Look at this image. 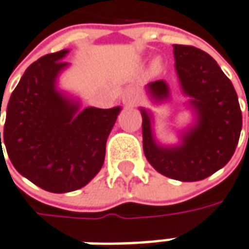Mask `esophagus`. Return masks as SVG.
I'll return each mask as SVG.
<instances>
[{"instance_id": "1", "label": "esophagus", "mask_w": 249, "mask_h": 249, "mask_svg": "<svg viewBox=\"0 0 249 249\" xmlns=\"http://www.w3.org/2000/svg\"><path fill=\"white\" fill-rule=\"evenodd\" d=\"M138 100V91L135 89H132V87L126 89L124 91V94H123V103H124L125 106H134Z\"/></svg>"}]
</instances>
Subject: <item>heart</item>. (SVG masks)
<instances>
[{"instance_id":"obj_1","label":"heart","mask_w":249,"mask_h":249,"mask_svg":"<svg viewBox=\"0 0 249 249\" xmlns=\"http://www.w3.org/2000/svg\"><path fill=\"white\" fill-rule=\"evenodd\" d=\"M160 70V60L159 59H155L154 63H152V71L156 73V71H159Z\"/></svg>"}]
</instances>
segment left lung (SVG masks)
Segmentation results:
<instances>
[{
	"mask_svg": "<svg viewBox=\"0 0 249 249\" xmlns=\"http://www.w3.org/2000/svg\"><path fill=\"white\" fill-rule=\"evenodd\" d=\"M175 66L183 93L189 95L197 121L179 146H160L152 134L151 114L141 108L143 154L159 173L182 182H197L226 166L235 152L242 114L232 83L212 56L201 49L173 45ZM156 101L169 98L166 81L148 84Z\"/></svg>",
	"mask_w": 249,
	"mask_h": 249,
	"instance_id": "left-lung-1",
	"label": "left lung"
}]
</instances>
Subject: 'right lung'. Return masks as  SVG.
I'll use <instances>...</instances> for the list:
<instances>
[{
  "label": "right lung",
  "mask_w": 249,
  "mask_h": 249,
  "mask_svg": "<svg viewBox=\"0 0 249 249\" xmlns=\"http://www.w3.org/2000/svg\"><path fill=\"white\" fill-rule=\"evenodd\" d=\"M67 53L63 49L45 54L26 69L8 101L4 125V143L14 168L52 193L77 190L100 172L107 138L121 111H79L77 101L56 89L59 73L69 66L63 62ZM0 149L2 156L1 132Z\"/></svg>",
  "instance_id": "obj_1"
}]
</instances>
